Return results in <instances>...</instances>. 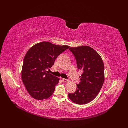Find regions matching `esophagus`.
<instances>
[{
    "mask_svg": "<svg viewBox=\"0 0 128 128\" xmlns=\"http://www.w3.org/2000/svg\"><path fill=\"white\" fill-rule=\"evenodd\" d=\"M61 80H62V81L64 83H66V82H68V80L66 79V78H62Z\"/></svg>",
    "mask_w": 128,
    "mask_h": 128,
    "instance_id": "obj_1",
    "label": "esophagus"
}]
</instances>
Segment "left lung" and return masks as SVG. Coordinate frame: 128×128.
I'll list each match as a JSON object with an SVG mask.
<instances>
[{
	"label": "left lung",
	"instance_id": "8db88e82",
	"mask_svg": "<svg viewBox=\"0 0 128 128\" xmlns=\"http://www.w3.org/2000/svg\"><path fill=\"white\" fill-rule=\"evenodd\" d=\"M74 56L77 68L83 71L75 93L68 96L74 103L83 104L94 100L101 90L104 82V64L101 56L88 46L70 48Z\"/></svg>",
	"mask_w": 128,
	"mask_h": 128
}]
</instances>
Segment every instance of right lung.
<instances>
[{
    "mask_svg": "<svg viewBox=\"0 0 128 128\" xmlns=\"http://www.w3.org/2000/svg\"><path fill=\"white\" fill-rule=\"evenodd\" d=\"M69 47L42 42L31 48L24 58L21 77L27 91L34 99L43 100L51 96L59 78L48 73L58 56Z\"/></svg>",
    "mask_w": 128,
    "mask_h": 128,
    "instance_id": "obj_1",
    "label": "right lung"
}]
</instances>
